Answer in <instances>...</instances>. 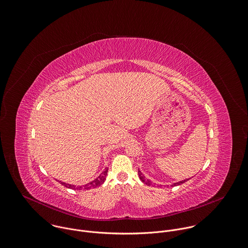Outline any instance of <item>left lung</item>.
<instances>
[{
  "label": "left lung",
  "mask_w": 248,
  "mask_h": 248,
  "mask_svg": "<svg viewBox=\"0 0 248 248\" xmlns=\"http://www.w3.org/2000/svg\"><path fill=\"white\" fill-rule=\"evenodd\" d=\"M139 176H140V180H141L143 183H145V184H147V185H151V181H150V180H148V179H145L144 175L141 173V171H140V170H139ZM185 181H186V180L184 179V180H182V181H179V182H177V183H174L172 186H177V185H180V184L184 183Z\"/></svg>",
  "instance_id": "8db88e82"
}]
</instances>
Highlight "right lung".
Listing matches in <instances>:
<instances>
[{"label":"right lung","instance_id":"right-lung-1","mask_svg":"<svg viewBox=\"0 0 248 248\" xmlns=\"http://www.w3.org/2000/svg\"><path fill=\"white\" fill-rule=\"evenodd\" d=\"M108 174V169H106L103 172V174H101L98 178H96L95 180L85 184V185H82V186H75L73 184H69V183H65V182H61L62 185H64L65 187L67 188H70V189H78V190H89L91 188H96L98 186H100L101 184L104 183V181L106 180V176Z\"/></svg>","mask_w":248,"mask_h":248}]
</instances>
